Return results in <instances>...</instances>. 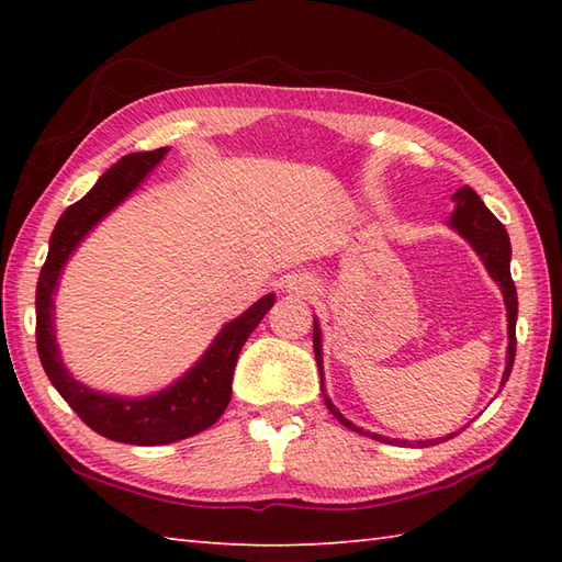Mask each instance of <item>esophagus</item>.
<instances>
[{"label":"esophagus","mask_w":562,"mask_h":562,"mask_svg":"<svg viewBox=\"0 0 562 562\" xmlns=\"http://www.w3.org/2000/svg\"><path fill=\"white\" fill-rule=\"evenodd\" d=\"M288 290L296 294H308L314 290V282L306 278V274H290L288 278Z\"/></svg>","instance_id":"esophagus-1"}]
</instances>
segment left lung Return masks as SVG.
<instances>
[{
	"mask_svg": "<svg viewBox=\"0 0 562 562\" xmlns=\"http://www.w3.org/2000/svg\"><path fill=\"white\" fill-rule=\"evenodd\" d=\"M451 200H453V212H451V217H449L447 224L461 238H465V241L471 244V248L483 260L487 274H491V278L499 284V290H503V296H505L509 345H507V364H505L503 384H499V389H503L505 381L509 379L512 364H515V352H517V288H515V282H512V274H509V260H512L509 236H507V229L503 226V222H499L495 214L485 207V202L479 195H475L473 188H469V186L459 188L457 193L451 195ZM314 355H316V364H318V374H321V391H324V350H321V324H318L316 316H314ZM324 401L328 405V411L336 415V420L340 425L352 429V432H360V435H367V437H372L376 441H384V445H391L389 437L364 432L362 427L352 425L348 417H345L336 408V405H333V401L328 398L326 391H324ZM457 435L459 432H453L445 439H451ZM445 439H441V437L439 439H420V441H417V447H432V445H439V441H445ZM396 441L401 447H411L408 439H396Z\"/></svg>",
	"mask_w": 562,
	"mask_h": 562,
	"instance_id": "obj_1",
	"label": "left lung"
}]
</instances>
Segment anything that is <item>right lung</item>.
<instances>
[{
  "instance_id": "obj_1",
  "label": "right lung",
  "mask_w": 562,
  "mask_h": 562,
  "mask_svg": "<svg viewBox=\"0 0 562 562\" xmlns=\"http://www.w3.org/2000/svg\"><path fill=\"white\" fill-rule=\"evenodd\" d=\"M166 154L169 147L127 154L99 178L87 195L63 212L35 288V342L50 384L93 432L139 447L171 445L220 420L232 401L238 352L274 304V294L260 296L241 316L222 326L217 338L183 376L149 396H115L81 384L69 374L55 338V292L63 270L93 226L133 195Z\"/></svg>"
}]
</instances>
